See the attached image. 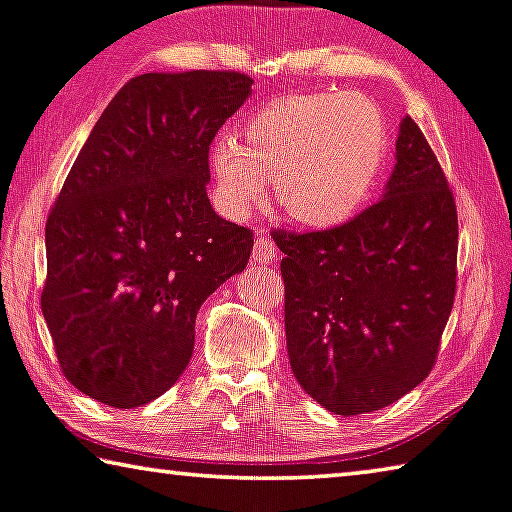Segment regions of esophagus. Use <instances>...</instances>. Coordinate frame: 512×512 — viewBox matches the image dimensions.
<instances>
[{"label": "esophagus", "mask_w": 512, "mask_h": 512, "mask_svg": "<svg viewBox=\"0 0 512 512\" xmlns=\"http://www.w3.org/2000/svg\"><path fill=\"white\" fill-rule=\"evenodd\" d=\"M253 259H255V262H264V264L276 262V259H278L276 243H273L269 236H257V241L253 246Z\"/></svg>", "instance_id": "esophagus-1"}]
</instances>
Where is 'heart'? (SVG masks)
I'll return each mask as SVG.
<instances>
[{
  "instance_id": "heart-1",
  "label": "heart",
  "mask_w": 512,
  "mask_h": 512,
  "mask_svg": "<svg viewBox=\"0 0 512 512\" xmlns=\"http://www.w3.org/2000/svg\"><path fill=\"white\" fill-rule=\"evenodd\" d=\"M388 133L370 98L292 96L257 110L243 144L220 135L209 165L216 202L230 218H248L266 200V177L280 209L305 227H333L361 211L384 170Z\"/></svg>"
}]
</instances>
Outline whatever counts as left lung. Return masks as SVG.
I'll return each mask as SVG.
<instances>
[{"instance_id":"left-lung-1","label":"left lung","mask_w":512,"mask_h":512,"mask_svg":"<svg viewBox=\"0 0 512 512\" xmlns=\"http://www.w3.org/2000/svg\"><path fill=\"white\" fill-rule=\"evenodd\" d=\"M301 388L340 416L384 409L430 375L455 299L457 211L421 128L400 121L377 204L322 232H273Z\"/></svg>"}]
</instances>
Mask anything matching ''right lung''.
Returning a JSON list of instances; mask_svg holds the SVG:
<instances>
[{
	"mask_svg": "<svg viewBox=\"0 0 512 512\" xmlns=\"http://www.w3.org/2000/svg\"><path fill=\"white\" fill-rule=\"evenodd\" d=\"M253 94L232 71L144 73L96 121L45 223L41 310L61 372L142 407L193 356L200 305L246 269L253 232L213 211L209 144Z\"/></svg>",
	"mask_w": 512,
	"mask_h": 512,
	"instance_id": "obj_1",
	"label": "right lung"
}]
</instances>
